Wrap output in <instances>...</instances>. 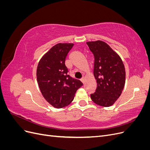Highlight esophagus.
Returning a JSON list of instances; mask_svg holds the SVG:
<instances>
[{"mask_svg": "<svg viewBox=\"0 0 150 150\" xmlns=\"http://www.w3.org/2000/svg\"><path fill=\"white\" fill-rule=\"evenodd\" d=\"M81 82H82L83 84H84V83H85V78H83L82 79H81Z\"/></svg>", "mask_w": 150, "mask_h": 150, "instance_id": "esophagus-1", "label": "esophagus"}]
</instances>
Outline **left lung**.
<instances>
[{"instance_id": "left-lung-1", "label": "left lung", "mask_w": 150, "mask_h": 150, "mask_svg": "<svg viewBox=\"0 0 150 150\" xmlns=\"http://www.w3.org/2000/svg\"><path fill=\"white\" fill-rule=\"evenodd\" d=\"M86 44L94 57V76L97 83L96 92L91 94V98L99 106L110 107L120 98L124 89V64L107 43L96 40Z\"/></svg>"}]
</instances>
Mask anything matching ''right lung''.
<instances>
[{
    "label": "right lung",
    "mask_w": 150,
    "mask_h": 150,
    "mask_svg": "<svg viewBox=\"0 0 150 150\" xmlns=\"http://www.w3.org/2000/svg\"><path fill=\"white\" fill-rule=\"evenodd\" d=\"M72 43H59L40 59L36 76L39 88L44 99L56 108L67 106L73 101L76 91L83 86L79 80L67 74L65 65L67 54Z\"/></svg>",
    "instance_id": "obj_1"
}]
</instances>
